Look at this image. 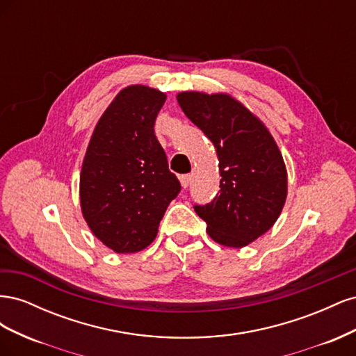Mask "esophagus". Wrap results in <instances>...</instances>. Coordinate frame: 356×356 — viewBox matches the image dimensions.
Wrapping results in <instances>:
<instances>
[{
    "label": "esophagus",
    "mask_w": 356,
    "mask_h": 356,
    "mask_svg": "<svg viewBox=\"0 0 356 356\" xmlns=\"http://www.w3.org/2000/svg\"><path fill=\"white\" fill-rule=\"evenodd\" d=\"M179 182H181L182 188H187L190 186V182H191V175H181Z\"/></svg>",
    "instance_id": "1"
}]
</instances>
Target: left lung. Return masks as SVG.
Wrapping results in <instances>:
<instances>
[{"label":"left lung","mask_w":356,"mask_h":356,"mask_svg":"<svg viewBox=\"0 0 356 356\" xmlns=\"http://www.w3.org/2000/svg\"><path fill=\"white\" fill-rule=\"evenodd\" d=\"M181 110L213 144L220 193L195 211L217 243L243 248L273 227L286 200L285 161L266 124L229 93L181 92Z\"/></svg>","instance_id":"obj_1"}]
</instances>
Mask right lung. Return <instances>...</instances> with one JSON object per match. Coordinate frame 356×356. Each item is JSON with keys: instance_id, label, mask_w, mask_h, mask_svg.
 I'll return each instance as SVG.
<instances>
[{"instance_id": "add662e5", "label": "right lung", "mask_w": 356, "mask_h": 356, "mask_svg": "<svg viewBox=\"0 0 356 356\" xmlns=\"http://www.w3.org/2000/svg\"><path fill=\"white\" fill-rule=\"evenodd\" d=\"M166 93L132 84L95 126L80 172V207L92 233L117 254L145 250L181 190L154 135Z\"/></svg>"}]
</instances>
